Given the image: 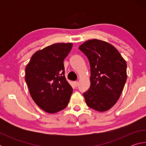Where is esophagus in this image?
<instances>
[{
	"instance_id": "34e87169",
	"label": "esophagus",
	"mask_w": 146,
	"mask_h": 146,
	"mask_svg": "<svg viewBox=\"0 0 146 146\" xmlns=\"http://www.w3.org/2000/svg\"><path fill=\"white\" fill-rule=\"evenodd\" d=\"M74 84H75V87H77V86H78V82H77V81H75V82H74Z\"/></svg>"
}]
</instances>
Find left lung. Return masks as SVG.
<instances>
[{
	"label": "left lung",
	"mask_w": 146,
	"mask_h": 146,
	"mask_svg": "<svg viewBox=\"0 0 146 146\" xmlns=\"http://www.w3.org/2000/svg\"><path fill=\"white\" fill-rule=\"evenodd\" d=\"M90 64L91 86L83 93L88 107L106 111L119 98L127 80V64L114 46L93 39L79 46Z\"/></svg>",
	"instance_id": "left-lung-1"
}]
</instances>
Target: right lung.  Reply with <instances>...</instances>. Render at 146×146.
<instances>
[{"instance_id":"add662e5","label":"right lung","mask_w":146,"mask_h":146,"mask_svg":"<svg viewBox=\"0 0 146 146\" xmlns=\"http://www.w3.org/2000/svg\"><path fill=\"white\" fill-rule=\"evenodd\" d=\"M71 43H56L36 51L26 68V82L32 98L49 113L67 107L73 88L65 77L64 60Z\"/></svg>"}]
</instances>
